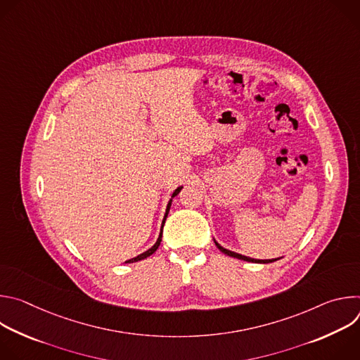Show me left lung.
Segmentation results:
<instances>
[{
    "mask_svg": "<svg viewBox=\"0 0 360 360\" xmlns=\"http://www.w3.org/2000/svg\"><path fill=\"white\" fill-rule=\"evenodd\" d=\"M214 242H215V245L218 246V249L221 250V252H224L225 255H228V256H232V258H236V259H240V261H246V262H253V264H271V262H275V261H278V259H281V258H276V259H253V258H249V256H245V255H240V253H236V252H232V250H229V249H226V248H224V246H221L215 239H214Z\"/></svg>",
    "mask_w": 360,
    "mask_h": 360,
    "instance_id": "1",
    "label": "left lung"
}]
</instances>
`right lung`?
<instances>
[{"label":"right lung","mask_w":360,"mask_h":360,"mask_svg":"<svg viewBox=\"0 0 360 360\" xmlns=\"http://www.w3.org/2000/svg\"><path fill=\"white\" fill-rule=\"evenodd\" d=\"M184 186H178L174 192H172V196H171V199H169V202H168V205H167V210H165V215H164V219H162V224H161V231H160V236H158V239H157V242L153 243L148 250H145V252H142L141 255H138V256H135V258H132V259H128L125 264H132V262H138V261H142V259H146L148 256H150L153 252H155L157 249H158V246L161 245V240H162V229H164V225H165V221H167V217H168V214H169V210H171V203H172V199L181 192V189H182Z\"/></svg>","instance_id":"add662e5"}]
</instances>
